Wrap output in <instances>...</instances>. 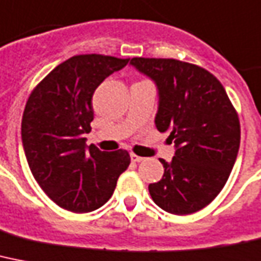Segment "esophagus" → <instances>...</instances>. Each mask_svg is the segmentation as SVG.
I'll list each match as a JSON object with an SVG mask.
<instances>
[{
	"mask_svg": "<svg viewBox=\"0 0 261 261\" xmlns=\"http://www.w3.org/2000/svg\"><path fill=\"white\" fill-rule=\"evenodd\" d=\"M131 161L133 162H141V161H143V156H139L137 155V154H134V152H131Z\"/></svg>",
	"mask_w": 261,
	"mask_h": 261,
	"instance_id": "1",
	"label": "esophagus"
}]
</instances>
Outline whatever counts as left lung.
<instances>
[{
	"label": "left lung",
	"mask_w": 261,
	"mask_h": 261,
	"mask_svg": "<svg viewBox=\"0 0 261 261\" xmlns=\"http://www.w3.org/2000/svg\"><path fill=\"white\" fill-rule=\"evenodd\" d=\"M131 64L155 82V126L175 145L170 164L161 160L164 177L150 184V196L169 213L192 215L211 204L229 178L240 147L236 109L219 79L202 67L150 57H134Z\"/></svg>",
	"instance_id": "left-lung-1"
}]
</instances>
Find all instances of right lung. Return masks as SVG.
Segmentation results:
<instances>
[{"label":"right lung","instance_id":"right-lung-1","mask_svg":"<svg viewBox=\"0 0 261 261\" xmlns=\"http://www.w3.org/2000/svg\"><path fill=\"white\" fill-rule=\"evenodd\" d=\"M130 59L76 55L33 88L25 105L21 137L28 165L46 196L63 209L92 212L105 205L130 165L127 150L86 146L94 120L92 95Z\"/></svg>","mask_w":261,"mask_h":261}]
</instances>
